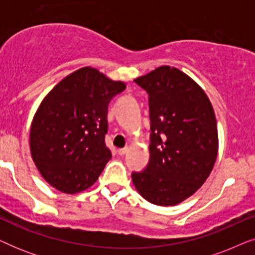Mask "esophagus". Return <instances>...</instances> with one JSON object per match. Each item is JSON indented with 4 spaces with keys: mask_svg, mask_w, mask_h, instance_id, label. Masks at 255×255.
Masks as SVG:
<instances>
[{
    "mask_svg": "<svg viewBox=\"0 0 255 255\" xmlns=\"http://www.w3.org/2000/svg\"><path fill=\"white\" fill-rule=\"evenodd\" d=\"M128 151V147H123V148H120L118 153H120V155H124Z\"/></svg>",
    "mask_w": 255,
    "mask_h": 255,
    "instance_id": "34e87169",
    "label": "esophagus"
}]
</instances>
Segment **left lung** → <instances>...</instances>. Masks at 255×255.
<instances>
[{"label": "left lung", "mask_w": 255, "mask_h": 255, "mask_svg": "<svg viewBox=\"0 0 255 255\" xmlns=\"http://www.w3.org/2000/svg\"><path fill=\"white\" fill-rule=\"evenodd\" d=\"M148 94L149 161L132 173L138 193L155 205H176L202 187L217 159L215 111L204 90L183 72L160 66L134 80Z\"/></svg>", "instance_id": "left-lung-1"}]
</instances>
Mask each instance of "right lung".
I'll return each instance as SVG.
<instances>
[{"label":"right lung","instance_id":"right-lung-1","mask_svg":"<svg viewBox=\"0 0 255 255\" xmlns=\"http://www.w3.org/2000/svg\"><path fill=\"white\" fill-rule=\"evenodd\" d=\"M127 88L92 67L62 79L41 101L30 128V151L55 189L76 194L96 182L111 152L106 145L108 107Z\"/></svg>","mask_w":255,"mask_h":255}]
</instances>
